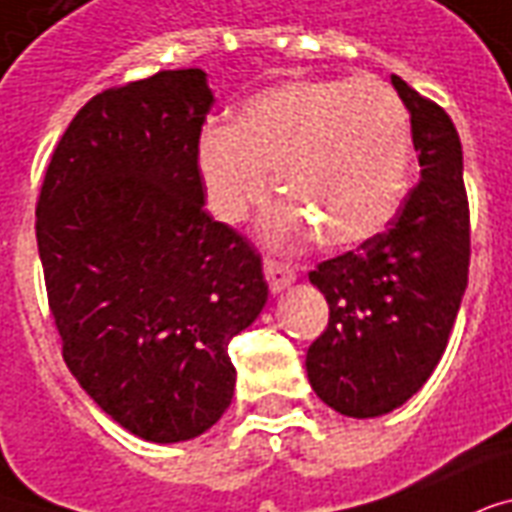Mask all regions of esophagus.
<instances>
[{"mask_svg": "<svg viewBox=\"0 0 512 512\" xmlns=\"http://www.w3.org/2000/svg\"><path fill=\"white\" fill-rule=\"evenodd\" d=\"M264 275H267V283L272 291H283L285 285H291L293 280H296V272H293V267H288L285 261L280 259H272V256H267L264 259Z\"/></svg>", "mask_w": 512, "mask_h": 512, "instance_id": "34e87169", "label": "esophagus"}]
</instances>
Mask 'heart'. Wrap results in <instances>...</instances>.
I'll list each match as a JSON object with an SVG mask.
<instances>
[{"instance_id": "1", "label": "heart", "mask_w": 512, "mask_h": 512, "mask_svg": "<svg viewBox=\"0 0 512 512\" xmlns=\"http://www.w3.org/2000/svg\"><path fill=\"white\" fill-rule=\"evenodd\" d=\"M200 178L221 221H243L275 178L283 235L328 248L366 243L395 216L411 162L408 112L374 77L291 79L202 133Z\"/></svg>"}]
</instances>
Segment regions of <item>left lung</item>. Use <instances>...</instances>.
<instances>
[{
    "mask_svg": "<svg viewBox=\"0 0 512 512\" xmlns=\"http://www.w3.org/2000/svg\"><path fill=\"white\" fill-rule=\"evenodd\" d=\"M392 85L411 114L422 176L382 232L310 272L328 301V326L307 350V376L323 403L358 419L403 406L430 379L470 267L457 128L400 77Z\"/></svg>",
    "mask_w": 512,
    "mask_h": 512,
    "instance_id": "left-lung-1",
    "label": "left lung"
}]
</instances>
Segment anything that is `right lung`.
Instances as JSON below:
<instances>
[{
    "label": "right lung",
    "instance_id": "add662e5",
    "mask_svg": "<svg viewBox=\"0 0 512 512\" xmlns=\"http://www.w3.org/2000/svg\"><path fill=\"white\" fill-rule=\"evenodd\" d=\"M202 69L106 87L69 122L37 197L63 360L138 438L189 441L235 395L229 342L267 301L248 237L205 211Z\"/></svg>",
    "mask_w": 512,
    "mask_h": 512
}]
</instances>
